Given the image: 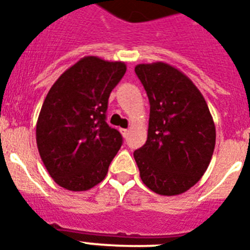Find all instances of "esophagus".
Returning <instances> with one entry per match:
<instances>
[{
  "label": "esophagus",
  "instance_id": "34e87169",
  "mask_svg": "<svg viewBox=\"0 0 250 250\" xmlns=\"http://www.w3.org/2000/svg\"><path fill=\"white\" fill-rule=\"evenodd\" d=\"M121 132H122V135H123V137H127V136H128L129 131H128V129L123 128V129H121Z\"/></svg>",
  "mask_w": 250,
  "mask_h": 250
}]
</instances>
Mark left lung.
<instances>
[{
  "label": "left lung",
  "mask_w": 250,
  "mask_h": 250,
  "mask_svg": "<svg viewBox=\"0 0 250 250\" xmlns=\"http://www.w3.org/2000/svg\"><path fill=\"white\" fill-rule=\"evenodd\" d=\"M150 104L148 139L133 153L140 178L162 196L184 193L205 174L215 146V125L193 82L165 62L135 67Z\"/></svg>",
  "instance_id": "obj_1"
}]
</instances>
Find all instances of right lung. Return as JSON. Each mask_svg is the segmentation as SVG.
I'll use <instances>...</instances> for the list:
<instances>
[{
	"label": "right lung",
	"mask_w": 250,
	"mask_h": 250,
	"mask_svg": "<svg viewBox=\"0 0 250 250\" xmlns=\"http://www.w3.org/2000/svg\"><path fill=\"white\" fill-rule=\"evenodd\" d=\"M127 66L98 57L80 58L53 84L36 123V143L49 175L80 192L105 179L122 135L106 123L111 90Z\"/></svg>",
	"instance_id": "obj_1"
}]
</instances>
